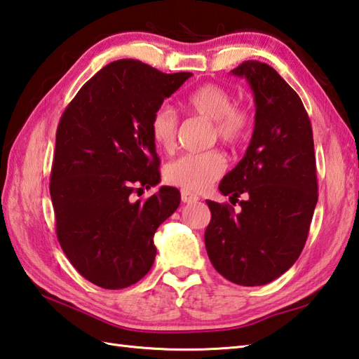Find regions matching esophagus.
Listing matches in <instances>:
<instances>
[{"label":"esophagus","mask_w":359,"mask_h":359,"mask_svg":"<svg viewBox=\"0 0 359 359\" xmlns=\"http://www.w3.org/2000/svg\"><path fill=\"white\" fill-rule=\"evenodd\" d=\"M180 196H182V202H185V203H196L197 201H199V196L193 194L191 191H187V189H182Z\"/></svg>","instance_id":"esophagus-1"}]
</instances>
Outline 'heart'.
<instances>
[{"mask_svg": "<svg viewBox=\"0 0 359 359\" xmlns=\"http://www.w3.org/2000/svg\"><path fill=\"white\" fill-rule=\"evenodd\" d=\"M182 106L188 114L212 121L215 137L226 144H239L251 133L253 120L248 111L234 106V98L219 85L207 83L188 93ZM149 134L158 149L170 152L177 142V116L170 106L162 104L149 117ZM226 160L217 149L191 152L168 162L163 177L170 185L187 191H203L224 174Z\"/></svg>", "mask_w": 359, "mask_h": 359, "instance_id": "1", "label": "heart"}]
</instances>
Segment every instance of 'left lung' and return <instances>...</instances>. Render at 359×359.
Instances as JSON below:
<instances>
[{"label": "left lung", "mask_w": 359, "mask_h": 359, "mask_svg": "<svg viewBox=\"0 0 359 359\" xmlns=\"http://www.w3.org/2000/svg\"><path fill=\"white\" fill-rule=\"evenodd\" d=\"M231 74L255 94V131L245 156L219 185L241 211L207 201L205 247L212 266L238 285H265L284 274L306 245L318 202L316 158L309 114L271 66L248 60Z\"/></svg>", "instance_id": "1"}]
</instances>
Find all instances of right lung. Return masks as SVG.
<instances>
[{
    "mask_svg": "<svg viewBox=\"0 0 359 359\" xmlns=\"http://www.w3.org/2000/svg\"><path fill=\"white\" fill-rule=\"evenodd\" d=\"M191 72L163 74L139 60L106 65L67 104L57 128L50 199L57 238L83 278L118 290L139 282L156 257L154 233L180 194L160 187L149 117Z\"/></svg>",
    "mask_w": 359,
    "mask_h": 359,
    "instance_id": "1",
    "label": "right lung"
}]
</instances>
